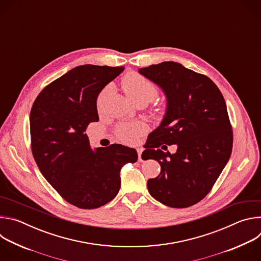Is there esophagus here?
<instances>
[{
	"label": "esophagus",
	"instance_id": "34e87169",
	"mask_svg": "<svg viewBox=\"0 0 261 261\" xmlns=\"http://www.w3.org/2000/svg\"><path fill=\"white\" fill-rule=\"evenodd\" d=\"M137 154H138V160H139V161H142V159H141V154H142V148H140V147H138V148H137Z\"/></svg>",
	"mask_w": 261,
	"mask_h": 261
}]
</instances>
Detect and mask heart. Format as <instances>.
<instances>
[{
  "label": "heart",
  "instance_id": "obj_1",
  "mask_svg": "<svg viewBox=\"0 0 261 261\" xmlns=\"http://www.w3.org/2000/svg\"><path fill=\"white\" fill-rule=\"evenodd\" d=\"M122 87L125 95L134 103L144 102L147 104L158 94V88L154 83L135 72L127 74L123 79ZM143 131V126L139 124L123 125L119 129V136L126 142H132Z\"/></svg>",
  "mask_w": 261,
  "mask_h": 261
}]
</instances>
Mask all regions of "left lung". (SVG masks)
Segmentation results:
<instances>
[{
  "label": "left lung",
  "mask_w": 261,
  "mask_h": 261,
  "mask_svg": "<svg viewBox=\"0 0 261 261\" xmlns=\"http://www.w3.org/2000/svg\"><path fill=\"white\" fill-rule=\"evenodd\" d=\"M138 72L166 97L163 120L148 135L143 152L161 165L160 174L147 180V190L165 205L191 206L210 192L231 155L225 100L207 76L179 63L163 62ZM162 143L176 144L177 153L155 148Z\"/></svg>",
  "instance_id": "1"
}]
</instances>
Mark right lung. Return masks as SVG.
<instances>
[{"label": "right lung", "mask_w": 261, "mask_h": 261, "mask_svg": "<svg viewBox=\"0 0 261 261\" xmlns=\"http://www.w3.org/2000/svg\"><path fill=\"white\" fill-rule=\"evenodd\" d=\"M124 67L82 65L49 84L30 115L32 152L46 180L69 203L97 208L118 194L120 171L137 161L135 148L122 144L92 148L85 133L98 122L100 92Z\"/></svg>", "instance_id": "obj_1"}]
</instances>
